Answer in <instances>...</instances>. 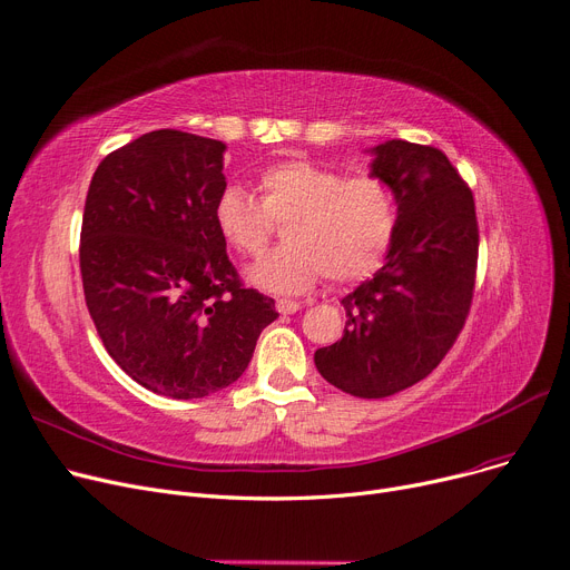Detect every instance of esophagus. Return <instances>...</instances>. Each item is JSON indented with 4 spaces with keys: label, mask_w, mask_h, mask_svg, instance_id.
I'll return each instance as SVG.
<instances>
[{
    "label": "esophagus",
    "mask_w": 570,
    "mask_h": 570,
    "mask_svg": "<svg viewBox=\"0 0 570 570\" xmlns=\"http://www.w3.org/2000/svg\"><path fill=\"white\" fill-rule=\"evenodd\" d=\"M276 308H278L281 315H289V313L299 311L302 304H299V302H292V299H278V302H276Z\"/></svg>",
    "instance_id": "esophagus-1"
}]
</instances>
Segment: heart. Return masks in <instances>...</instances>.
<instances>
[{
  "mask_svg": "<svg viewBox=\"0 0 570 570\" xmlns=\"http://www.w3.org/2000/svg\"><path fill=\"white\" fill-rule=\"evenodd\" d=\"M257 189L259 199L227 185L213 220L243 257H262L276 223H285V246L250 271L264 289L296 294L322 276L355 283L381 268L394 246L399 199L381 174L345 176L311 159H283L257 176Z\"/></svg>",
  "mask_w": 570,
  "mask_h": 570,
  "instance_id": "1",
  "label": "heart"
}]
</instances>
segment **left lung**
<instances>
[{
    "instance_id": "1",
    "label": "left lung",
    "mask_w": 570,
    "mask_h": 570,
    "mask_svg": "<svg viewBox=\"0 0 570 570\" xmlns=\"http://www.w3.org/2000/svg\"><path fill=\"white\" fill-rule=\"evenodd\" d=\"M373 155L399 199L394 246L341 302L343 338L315 352L324 381L360 399L409 390L443 362L471 311L480 243L473 193L443 150L392 139Z\"/></svg>"
}]
</instances>
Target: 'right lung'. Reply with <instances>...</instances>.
Returning <instances> with one entry per match:
<instances>
[{
	"instance_id": "add662e5",
	"label": "right lung",
	"mask_w": 570,
	"mask_h": 570,
	"mask_svg": "<svg viewBox=\"0 0 570 570\" xmlns=\"http://www.w3.org/2000/svg\"><path fill=\"white\" fill-rule=\"evenodd\" d=\"M225 144L155 129L108 153L90 180L80 278L95 330L139 385L202 399L236 383L276 302L243 285L213 206Z\"/></svg>"
}]
</instances>
